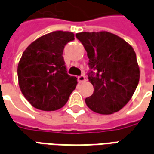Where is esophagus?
Returning <instances> with one entry per match:
<instances>
[{
	"mask_svg": "<svg viewBox=\"0 0 154 154\" xmlns=\"http://www.w3.org/2000/svg\"><path fill=\"white\" fill-rule=\"evenodd\" d=\"M78 81L79 83H83L85 81V75H80L78 77Z\"/></svg>",
	"mask_w": 154,
	"mask_h": 154,
	"instance_id": "34e87169",
	"label": "esophagus"
}]
</instances>
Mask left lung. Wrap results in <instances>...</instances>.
Masks as SVG:
<instances>
[{
    "label": "left lung",
    "instance_id": "left-lung-1",
    "mask_svg": "<svg viewBox=\"0 0 154 154\" xmlns=\"http://www.w3.org/2000/svg\"><path fill=\"white\" fill-rule=\"evenodd\" d=\"M76 38L89 58V81L94 93L85 99L90 109L101 114L120 110L130 100L139 81L134 49L119 36L107 31L81 32Z\"/></svg>",
    "mask_w": 154,
    "mask_h": 154
}]
</instances>
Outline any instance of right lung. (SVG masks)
<instances>
[{
    "instance_id": "1",
    "label": "right lung",
    "mask_w": 154,
    "mask_h": 154,
    "mask_svg": "<svg viewBox=\"0 0 154 154\" xmlns=\"http://www.w3.org/2000/svg\"><path fill=\"white\" fill-rule=\"evenodd\" d=\"M75 40L69 31H54L35 40L23 52L17 68L20 89L35 109L54 111L67 103L77 78L67 74L63 51Z\"/></svg>"
}]
</instances>
